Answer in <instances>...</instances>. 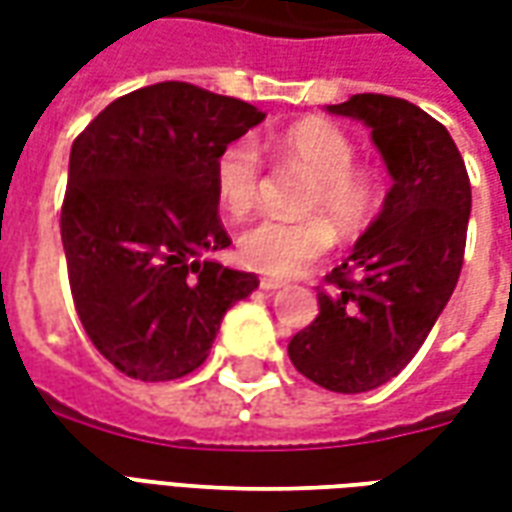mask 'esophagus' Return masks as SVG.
I'll list each match as a JSON object with an SVG mask.
<instances>
[{"mask_svg":"<svg viewBox=\"0 0 512 512\" xmlns=\"http://www.w3.org/2000/svg\"><path fill=\"white\" fill-rule=\"evenodd\" d=\"M260 288L268 290V293H271V290L285 288V282H279V279H271V277H263V279H260Z\"/></svg>","mask_w":512,"mask_h":512,"instance_id":"34e87169","label":"esophagus"}]
</instances>
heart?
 <instances>
[{
  "instance_id": "1",
  "label": "heart",
  "mask_w": 512,
  "mask_h": 512,
  "mask_svg": "<svg viewBox=\"0 0 512 512\" xmlns=\"http://www.w3.org/2000/svg\"><path fill=\"white\" fill-rule=\"evenodd\" d=\"M282 156L312 175L304 211L326 216L343 238H351L376 211V183L354 169V145L340 128L304 120L274 136ZM263 178V158L252 136L233 139L213 161L216 197L230 213H246L255 205ZM310 219H257L238 235L241 263L271 277H296L326 255L332 246L329 224Z\"/></svg>"
}]
</instances>
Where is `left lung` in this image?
<instances>
[{"label":"left lung","mask_w":512,"mask_h":512,"mask_svg":"<svg viewBox=\"0 0 512 512\" xmlns=\"http://www.w3.org/2000/svg\"><path fill=\"white\" fill-rule=\"evenodd\" d=\"M362 120L392 189L376 222L318 293L321 312L288 345L301 376L329 392H370L395 378L461 277L472 186L447 128L403 98L362 93L326 106Z\"/></svg>","instance_id":"obj_1"}]
</instances>
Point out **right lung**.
I'll return each instance as SVG.
<instances>
[{"instance_id":"right-lung-1","label":"right lung","mask_w":512,"mask_h":512,"mask_svg":"<svg viewBox=\"0 0 512 512\" xmlns=\"http://www.w3.org/2000/svg\"><path fill=\"white\" fill-rule=\"evenodd\" d=\"M266 120L257 106L186 82L117 98L76 136L62 246L79 321L106 362L139 381L189 376L224 312L257 288L224 268L213 161Z\"/></svg>"}]
</instances>
